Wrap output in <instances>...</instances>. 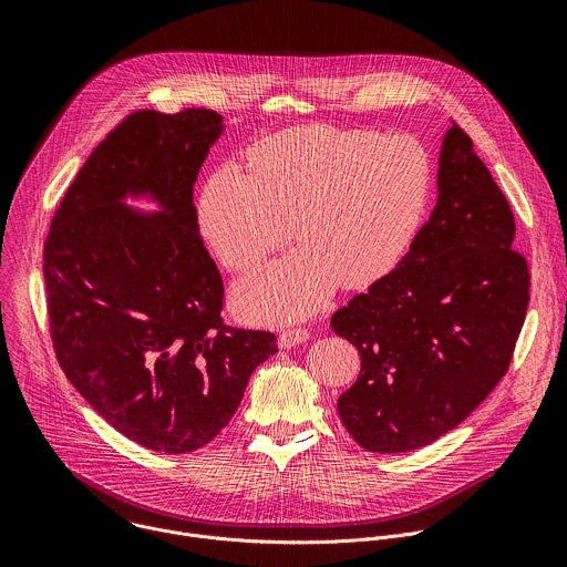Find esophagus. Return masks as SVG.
<instances>
[{
    "label": "esophagus",
    "mask_w": 567,
    "mask_h": 567,
    "mask_svg": "<svg viewBox=\"0 0 567 567\" xmlns=\"http://www.w3.org/2000/svg\"><path fill=\"white\" fill-rule=\"evenodd\" d=\"M311 339V332L305 328H287L280 332V346L282 348H293L298 343H305Z\"/></svg>",
    "instance_id": "34e87169"
}]
</instances>
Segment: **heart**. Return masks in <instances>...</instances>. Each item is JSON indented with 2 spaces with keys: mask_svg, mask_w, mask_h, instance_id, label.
<instances>
[{
  "mask_svg": "<svg viewBox=\"0 0 567 567\" xmlns=\"http://www.w3.org/2000/svg\"><path fill=\"white\" fill-rule=\"evenodd\" d=\"M249 173L219 166L202 188L199 230L230 271H249L289 239L300 247L235 287L256 320L302 318L339 285L361 289L390 274L422 226L433 166L411 136L302 125L249 150Z\"/></svg>",
  "mask_w": 567,
  "mask_h": 567,
  "instance_id": "b5f03b06",
  "label": "heart"
}]
</instances>
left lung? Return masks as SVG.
<instances>
[{
	"instance_id": "1",
	"label": "left lung",
	"mask_w": 567,
	"mask_h": 567,
	"mask_svg": "<svg viewBox=\"0 0 567 567\" xmlns=\"http://www.w3.org/2000/svg\"><path fill=\"white\" fill-rule=\"evenodd\" d=\"M437 190L406 258L330 320L361 354L339 415L372 453L415 451L466 420L507 374L527 313L512 206L453 118Z\"/></svg>"
}]
</instances>
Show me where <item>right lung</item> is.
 <instances>
[{
    "mask_svg": "<svg viewBox=\"0 0 567 567\" xmlns=\"http://www.w3.org/2000/svg\"><path fill=\"white\" fill-rule=\"evenodd\" d=\"M219 123L206 107L127 114L66 188L44 241L62 372L118 433L168 455L215 440L278 352L274 332L224 322V282L197 228L193 184ZM127 189L154 192L169 213L125 212Z\"/></svg>",
    "mask_w": 567,
    "mask_h": 567,
    "instance_id": "1",
    "label": "right lung"
}]
</instances>
